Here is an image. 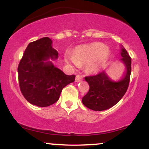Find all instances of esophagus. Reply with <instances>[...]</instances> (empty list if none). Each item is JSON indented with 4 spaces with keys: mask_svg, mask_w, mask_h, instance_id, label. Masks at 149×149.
Returning a JSON list of instances; mask_svg holds the SVG:
<instances>
[{
    "mask_svg": "<svg viewBox=\"0 0 149 149\" xmlns=\"http://www.w3.org/2000/svg\"><path fill=\"white\" fill-rule=\"evenodd\" d=\"M83 77L82 76H80V75H77L76 77V82H79L81 80H83Z\"/></svg>",
    "mask_w": 149,
    "mask_h": 149,
    "instance_id": "34e87169",
    "label": "esophagus"
}]
</instances>
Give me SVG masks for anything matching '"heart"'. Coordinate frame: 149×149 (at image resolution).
I'll use <instances>...</instances> for the list:
<instances>
[{
    "mask_svg": "<svg viewBox=\"0 0 149 149\" xmlns=\"http://www.w3.org/2000/svg\"><path fill=\"white\" fill-rule=\"evenodd\" d=\"M109 54V48L100 42L87 44L76 47L73 54L69 51L64 53V60L74 67L85 64V69L95 73L100 69Z\"/></svg>",
    "mask_w": 149,
    "mask_h": 149,
    "instance_id": "obj_1",
    "label": "heart"
}]
</instances>
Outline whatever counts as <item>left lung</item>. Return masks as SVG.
I'll use <instances>...</instances> for the list:
<instances>
[{
    "instance_id": "1",
    "label": "left lung",
    "mask_w": 149,
    "mask_h": 149,
    "mask_svg": "<svg viewBox=\"0 0 149 149\" xmlns=\"http://www.w3.org/2000/svg\"><path fill=\"white\" fill-rule=\"evenodd\" d=\"M120 61L125 66V73L120 80H113L105 71L85 77L90 89L82 99L86 107L93 111H104L116 105L124 96L129 86L131 74V57L122 47Z\"/></svg>"
}]
</instances>
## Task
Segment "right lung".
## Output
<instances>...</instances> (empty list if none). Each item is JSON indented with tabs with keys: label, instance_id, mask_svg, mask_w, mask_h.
<instances>
[{
	"label": "right lung",
	"instance_id": "add662e5",
	"mask_svg": "<svg viewBox=\"0 0 149 149\" xmlns=\"http://www.w3.org/2000/svg\"><path fill=\"white\" fill-rule=\"evenodd\" d=\"M48 37L29 44L18 66L19 85L29 103L45 107L57 102L62 89L74 82L75 75H66L55 67L58 52Z\"/></svg>",
	"mask_w": 149,
	"mask_h": 149
}]
</instances>
